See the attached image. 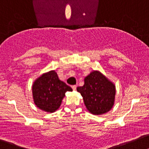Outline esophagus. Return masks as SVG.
<instances>
[{
  "label": "esophagus",
  "instance_id": "obj_1",
  "mask_svg": "<svg viewBox=\"0 0 149 149\" xmlns=\"http://www.w3.org/2000/svg\"><path fill=\"white\" fill-rule=\"evenodd\" d=\"M72 88H73V91H76V85H72Z\"/></svg>",
  "mask_w": 149,
  "mask_h": 149
}]
</instances>
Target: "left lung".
<instances>
[{"label": "left lung", "mask_w": 149, "mask_h": 149, "mask_svg": "<svg viewBox=\"0 0 149 149\" xmlns=\"http://www.w3.org/2000/svg\"><path fill=\"white\" fill-rule=\"evenodd\" d=\"M87 109L92 114L107 113L114 104L115 85L100 71L91 72L84 78L83 86L78 87Z\"/></svg>", "instance_id": "obj_1"}]
</instances>
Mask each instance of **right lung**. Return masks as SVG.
I'll return each mask as SVG.
<instances>
[{"mask_svg": "<svg viewBox=\"0 0 149 149\" xmlns=\"http://www.w3.org/2000/svg\"><path fill=\"white\" fill-rule=\"evenodd\" d=\"M72 88L58 79L54 70L44 73L33 84V96L36 105L47 112H54L61 104L67 91Z\"/></svg>", "mask_w": 149, "mask_h": 149, "instance_id": "add662e5", "label": "right lung"}]
</instances>
